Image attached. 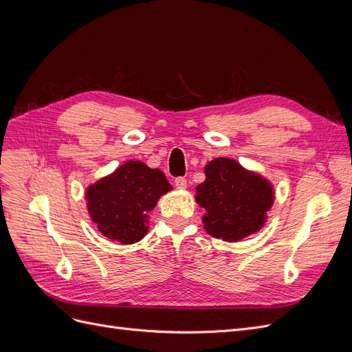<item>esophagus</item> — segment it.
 Wrapping results in <instances>:
<instances>
[{
    "label": "esophagus",
    "mask_w": 352,
    "mask_h": 352,
    "mask_svg": "<svg viewBox=\"0 0 352 352\" xmlns=\"http://www.w3.org/2000/svg\"><path fill=\"white\" fill-rule=\"evenodd\" d=\"M175 185H176L179 189H185L186 185H188V182H186L185 177H176V179H175Z\"/></svg>",
    "instance_id": "34e87169"
}]
</instances>
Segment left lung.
Returning <instances> with one entry per match:
<instances>
[{"mask_svg":"<svg viewBox=\"0 0 352 352\" xmlns=\"http://www.w3.org/2000/svg\"><path fill=\"white\" fill-rule=\"evenodd\" d=\"M206 180L197 186L195 199L206 210L204 229L214 238L236 242L258 232L274 201L269 180L220 157L204 168Z\"/></svg>","mask_w":352,"mask_h":352,"instance_id":"obj_1","label":"left lung"}]
</instances>
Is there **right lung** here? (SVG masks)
Here are the masks:
<instances>
[{"label":"right lung","instance_id":"obj_1","mask_svg":"<svg viewBox=\"0 0 352 352\" xmlns=\"http://www.w3.org/2000/svg\"><path fill=\"white\" fill-rule=\"evenodd\" d=\"M170 189L163 172L131 160L87 189V206L105 238L135 243L146 235L148 212Z\"/></svg>","mask_w":352,"mask_h":352}]
</instances>
